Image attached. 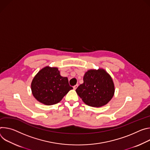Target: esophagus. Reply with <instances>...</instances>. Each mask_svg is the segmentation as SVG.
I'll use <instances>...</instances> for the list:
<instances>
[{
    "label": "esophagus",
    "mask_w": 150,
    "mask_h": 150,
    "mask_svg": "<svg viewBox=\"0 0 150 150\" xmlns=\"http://www.w3.org/2000/svg\"><path fill=\"white\" fill-rule=\"evenodd\" d=\"M78 86H79L78 85H74V86H73V89H74V90H76V89H77V88L78 87Z\"/></svg>",
    "instance_id": "34e87169"
}]
</instances>
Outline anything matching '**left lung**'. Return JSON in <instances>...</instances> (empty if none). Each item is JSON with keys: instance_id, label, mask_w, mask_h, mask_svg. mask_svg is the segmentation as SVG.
<instances>
[{"instance_id": "left-lung-1", "label": "left lung", "mask_w": 150, "mask_h": 150, "mask_svg": "<svg viewBox=\"0 0 150 150\" xmlns=\"http://www.w3.org/2000/svg\"><path fill=\"white\" fill-rule=\"evenodd\" d=\"M86 105L101 107L107 104L114 95L115 87L111 76L103 69H90L83 76V83L76 90Z\"/></svg>"}]
</instances>
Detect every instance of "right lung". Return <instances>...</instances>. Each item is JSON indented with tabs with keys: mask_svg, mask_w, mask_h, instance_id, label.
<instances>
[{
	"mask_svg": "<svg viewBox=\"0 0 150 150\" xmlns=\"http://www.w3.org/2000/svg\"><path fill=\"white\" fill-rule=\"evenodd\" d=\"M33 95L46 105L59 103L73 88L67 77H62L57 67L46 66L33 78L31 83Z\"/></svg>",
	"mask_w": 150,
	"mask_h": 150,
	"instance_id": "add662e5",
	"label": "right lung"
}]
</instances>
